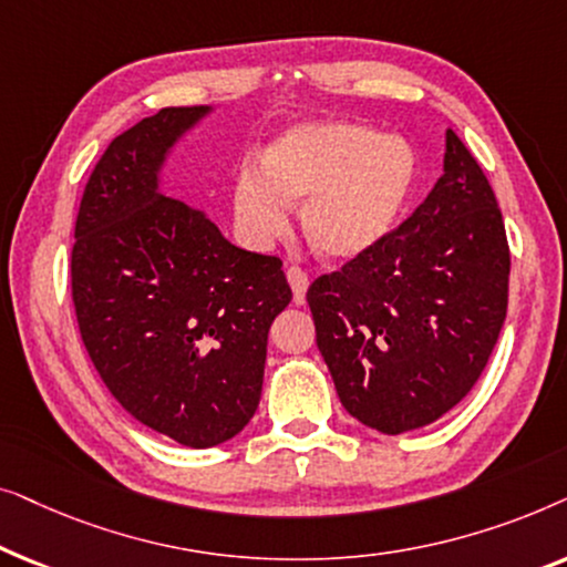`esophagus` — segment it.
I'll use <instances>...</instances> for the list:
<instances>
[{"instance_id":"34e87169","label":"esophagus","mask_w":567,"mask_h":567,"mask_svg":"<svg viewBox=\"0 0 567 567\" xmlns=\"http://www.w3.org/2000/svg\"><path fill=\"white\" fill-rule=\"evenodd\" d=\"M286 278H289V286L293 291V301H297V305H305V297H307V289H309V276L301 268L291 266V268H286Z\"/></svg>"}]
</instances>
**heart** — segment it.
I'll list each match as a JSON object with an SVG mask.
<instances>
[{
	"label": "heart",
	"instance_id": "1",
	"mask_svg": "<svg viewBox=\"0 0 567 567\" xmlns=\"http://www.w3.org/2000/svg\"><path fill=\"white\" fill-rule=\"evenodd\" d=\"M415 181V152L402 136L351 121L301 123L237 175L235 227L266 247L289 227L301 200V229L322 258L353 260L390 235Z\"/></svg>",
	"mask_w": 567,
	"mask_h": 567
}]
</instances>
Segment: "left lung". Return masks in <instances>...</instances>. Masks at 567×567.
I'll return each instance as SVG.
<instances>
[{"mask_svg":"<svg viewBox=\"0 0 567 567\" xmlns=\"http://www.w3.org/2000/svg\"><path fill=\"white\" fill-rule=\"evenodd\" d=\"M508 274L498 200L449 128L444 175L423 204L307 291L317 348L348 413L394 436L467 398L506 320Z\"/></svg>","mask_w":567,"mask_h":567,"instance_id":"8db88e82","label":"left lung"}]
</instances>
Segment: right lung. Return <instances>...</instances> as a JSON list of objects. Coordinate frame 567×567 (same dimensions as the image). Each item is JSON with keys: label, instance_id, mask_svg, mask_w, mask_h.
<instances>
[{"label": "right lung", "instance_id": "right-lung-1", "mask_svg": "<svg viewBox=\"0 0 567 567\" xmlns=\"http://www.w3.org/2000/svg\"><path fill=\"white\" fill-rule=\"evenodd\" d=\"M206 113L162 107L115 136L84 185L72 247L76 324L100 379L138 423L193 449L250 423L270 322L291 301L281 260L159 193L169 146Z\"/></svg>", "mask_w": 567, "mask_h": 567}]
</instances>
